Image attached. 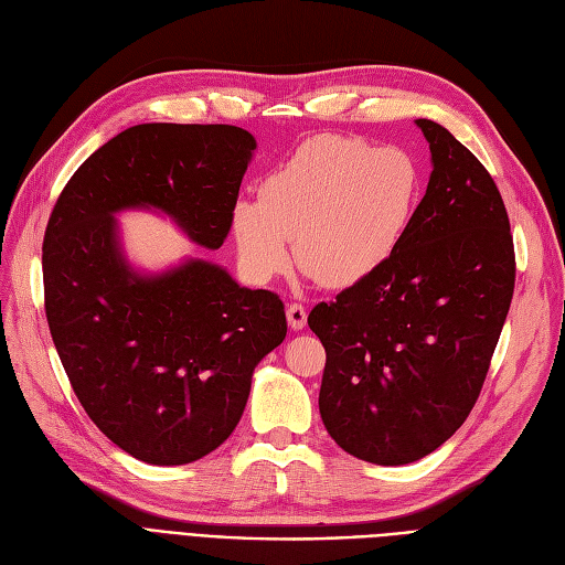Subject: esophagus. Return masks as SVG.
<instances>
[{"label":"esophagus","mask_w":565,"mask_h":565,"mask_svg":"<svg viewBox=\"0 0 565 565\" xmlns=\"http://www.w3.org/2000/svg\"><path fill=\"white\" fill-rule=\"evenodd\" d=\"M286 317H288V326L294 331H302L305 323H307V309L300 302H290L286 309Z\"/></svg>","instance_id":"1"}]
</instances>
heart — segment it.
Returning <instances> with one entry per match:
<instances>
[{"mask_svg": "<svg viewBox=\"0 0 565 565\" xmlns=\"http://www.w3.org/2000/svg\"><path fill=\"white\" fill-rule=\"evenodd\" d=\"M423 169L402 148L344 136L305 140L232 211L246 275L265 284L296 260L326 288L371 279L402 248L423 199Z\"/></svg>", "mask_w": 565, "mask_h": 565, "instance_id": "b5f03b06", "label": "heart"}]
</instances>
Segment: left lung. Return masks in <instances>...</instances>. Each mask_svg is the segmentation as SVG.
Returning <instances> with one entry per match:
<instances>
[{"instance_id":"left-lung-1","label":"left lung","mask_w":565,"mask_h":565,"mask_svg":"<svg viewBox=\"0 0 565 565\" xmlns=\"http://www.w3.org/2000/svg\"><path fill=\"white\" fill-rule=\"evenodd\" d=\"M415 124L434 169L402 248L307 317L326 350V429L354 458L387 467L425 458L467 420L516 279L495 180L441 124Z\"/></svg>"}]
</instances>
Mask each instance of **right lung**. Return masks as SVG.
<instances>
[{"label":"right lung","instance_id":"1","mask_svg":"<svg viewBox=\"0 0 565 565\" xmlns=\"http://www.w3.org/2000/svg\"><path fill=\"white\" fill-rule=\"evenodd\" d=\"M256 138L230 124H138L90 154L51 211L49 331L94 425L148 465H188L234 431L250 377L286 338L284 302L185 260L161 275L126 263L115 213L157 209L221 248Z\"/></svg>","mask_w":565,"mask_h":565}]
</instances>
